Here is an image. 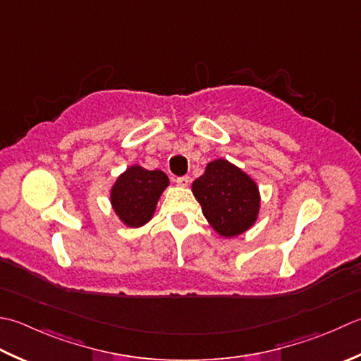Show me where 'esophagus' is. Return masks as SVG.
Here are the masks:
<instances>
[{"label":"esophagus","instance_id":"1","mask_svg":"<svg viewBox=\"0 0 361 361\" xmlns=\"http://www.w3.org/2000/svg\"><path fill=\"white\" fill-rule=\"evenodd\" d=\"M175 183L178 186H181V188H185V186H188L189 185V176L188 175H185V176H178V178H175Z\"/></svg>","mask_w":361,"mask_h":361}]
</instances>
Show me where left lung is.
Segmentation results:
<instances>
[{
    "label": "left lung",
    "mask_w": 361,
    "mask_h": 361,
    "mask_svg": "<svg viewBox=\"0 0 361 361\" xmlns=\"http://www.w3.org/2000/svg\"><path fill=\"white\" fill-rule=\"evenodd\" d=\"M192 192L211 227L225 238L241 235L257 221L259 192L255 181L228 161L209 162L192 183Z\"/></svg>",
    "instance_id": "1"
}]
</instances>
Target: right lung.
Returning <instances> with one entry per match:
<instances>
[{
    "label": "right lung",
    "instance_id": "obj_1",
    "mask_svg": "<svg viewBox=\"0 0 361 361\" xmlns=\"http://www.w3.org/2000/svg\"><path fill=\"white\" fill-rule=\"evenodd\" d=\"M169 178L161 171L131 166L111 189V203L117 216L128 227H140L150 221Z\"/></svg>",
    "mask_w": 361,
    "mask_h": 361
}]
</instances>
